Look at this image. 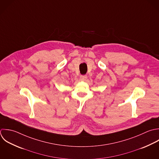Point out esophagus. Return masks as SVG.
<instances>
[{
  "label": "esophagus",
  "mask_w": 159,
  "mask_h": 159,
  "mask_svg": "<svg viewBox=\"0 0 159 159\" xmlns=\"http://www.w3.org/2000/svg\"><path fill=\"white\" fill-rule=\"evenodd\" d=\"M87 77L86 75H80V79L81 80H82V81L85 80L87 79Z\"/></svg>",
  "instance_id": "esophagus-1"
}]
</instances>
